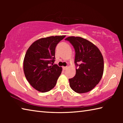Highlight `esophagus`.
<instances>
[{
	"label": "esophagus",
	"instance_id": "1",
	"mask_svg": "<svg viewBox=\"0 0 123 123\" xmlns=\"http://www.w3.org/2000/svg\"><path fill=\"white\" fill-rule=\"evenodd\" d=\"M63 70H66L67 69V67H63Z\"/></svg>",
	"mask_w": 123,
	"mask_h": 123
}]
</instances>
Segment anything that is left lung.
<instances>
[{
	"label": "left lung",
	"instance_id": "obj_1",
	"mask_svg": "<svg viewBox=\"0 0 123 123\" xmlns=\"http://www.w3.org/2000/svg\"><path fill=\"white\" fill-rule=\"evenodd\" d=\"M75 51L74 62L78 68L76 74L69 79L70 87L78 93L91 91L99 84L104 72V59L96 45L80 37L66 38Z\"/></svg>",
	"mask_w": 123,
	"mask_h": 123
}]
</instances>
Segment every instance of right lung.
<instances>
[{
  "instance_id": "right-lung-1",
  "label": "right lung",
  "mask_w": 123,
  "mask_h": 123,
  "mask_svg": "<svg viewBox=\"0 0 123 123\" xmlns=\"http://www.w3.org/2000/svg\"><path fill=\"white\" fill-rule=\"evenodd\" d=\"M62 36L42 38L30 45L25 55L23 70L25 76L32 87L44 93L55 86L62 72V67L54 64L55 48Z\"/></svg>"
}]
</instances>
